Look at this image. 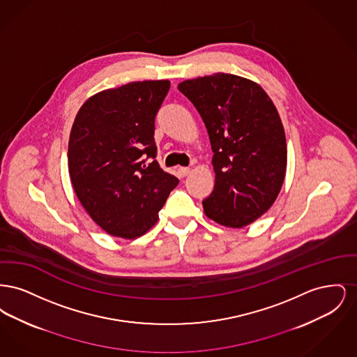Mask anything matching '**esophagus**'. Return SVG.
Listing matches in <instances>:
<instances>
[{"mask_svg":"<svg viewBox=\"0 0 357 357\" xmlns=\"http://www.w3.org/2000/svg\"><path fill=\"white\" fill-rule=\"evenodd\" d=\"M190 169H188V167H179V169H178V175H179V176H182V178H185V176H187V175H188V174H190Z\"/></svg>","mask_w":357,"mask_h":357,"instance_id":"34e87169","label":"esophagus"}]
</instances>
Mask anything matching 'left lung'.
Here are the masks:
<instances>
[{
	"label": "left lung",
	"instance_id": "left-lung-1",
	"mask_svg": "<svg viewBox=\"0 0 357 357\" xmlns=\"http://www.w3.org/2000/svg\"><path fill=\"white\" fill-rule=\"evenodd\" d=\"M178 89L204 120L215 185L204 204L207 218L241 229L264 215L287 174V137L262 86L231 73L185 80Z\"/></svg>",
	"mask_w": 357,
	"mask_h": 357
}]
</instances>
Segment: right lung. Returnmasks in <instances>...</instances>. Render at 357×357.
Returning a JSON list of instances; mask_svg holds the SVG:
<instances>
[{"mask_svg": "<svg viewBox=\"0 0 357 357\" xmlns=\"http://www.w3.org/2000/svg\"><path fill=\"white\" fill-rule=\"evenodd\" d=\"M169 89V80L104 89L80 107L73 121L72 187L89 217L114 237L146 234L179 183L153 159L155 116Z\"/></svg>", "mask_w": 357, "mask_h": 357, "instance_id": "right-lung-1", "label": "right lung"}]
</instances>
